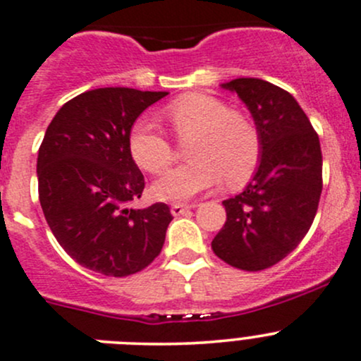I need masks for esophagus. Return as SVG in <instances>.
<instances>
[{
  "label": "esophagus",
  "mask_w": 361,
  "mask_h": 361,
  "mask_svg": "<svg viewBox=\"0 0 361 361\" xmlns=\"http://www.w3.org/2000/svg\"><path fill=\"white\" fill-rule=\"evenodd\" d=\"M193 206H188V204H173V206H171V212H173V216H181V214H185V212H188L192 209Z\"/></svg>",
  "instance_id": "obj_1"
}]
</instances>
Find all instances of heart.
<instances>
[{"label": "heart", "mask_w": 361, "mask_h": 361, "mask_svg": "<svg viewBox=\"0 0 361 361\" xmlns=\"http://www.w3.org/2000/svg\"><path fill=\"white\" fill-rule=\"evenodd\" d=\"M180 138H192L188 164L166 173L154 192L162 200H185L218 187L223 180L231 187L245 183L259 164L261 140L254 124L242 114L209 94L192 93L166 109ZM130 152L138 166L162 173L173 162L169 140L147 121H138L130 133Z\"/></svg>", "instance_id": "obj_1"}]
</instances>
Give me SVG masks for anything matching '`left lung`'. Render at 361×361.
I'll list each match as a JSON object with an SVG mask.
<instances>
[{"instance_id":"obj_1","label":"left lung","mask_w":361,"mask_h":361,"mask_svg":"<svg viewBox=\"0 0 361 361\" xmlns=\"http://www.w3.org/2000/svg\"><path fill=\"white\" fill-rule=\"evenodd\" d=\"M221 88L249 109L261 155L244 192L223 200L226 221L211 247L230 267L259 271L298 247L313 223L322 193L320 140L286 90L257 78L233 79Z\"/></svg>"}]
</instances>
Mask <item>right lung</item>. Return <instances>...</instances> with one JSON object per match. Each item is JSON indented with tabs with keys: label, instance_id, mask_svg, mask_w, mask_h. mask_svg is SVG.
<instances>
[{
	"label": "right lung",
	"instance_id": "right-lung-1",
	"mask_svg": "<svg viewBox=\"0 0 361 361\" xmlns=\"http://www.w3.org/2000/svg\"><path fill=\"white\" fill-rule=\"evenodd\" d=\"M168 91L98 88L62 105L37 154L44 218L59 244L81 267L128 276L159 256L171 219L157 202L128 207L145 188L133 161L130 133L140 114Z\"/></svg>",
	"mask_w": 361,
	"mask_h": 361
}]
</instances>
